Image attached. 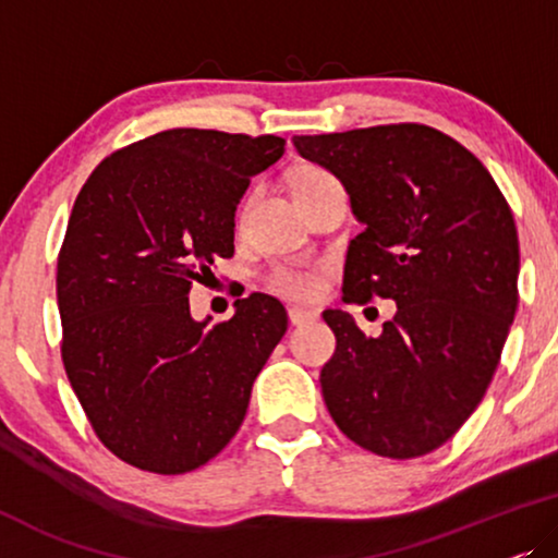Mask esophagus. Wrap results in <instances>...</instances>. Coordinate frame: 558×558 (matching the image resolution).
Listing matches in <instances>:
<instances>
[{
	"instance_id": "34e87169",
	"label": "esophagus",
	"mask_w": 558,
	"mask_h": 558,
	"mask_svg": "<svg viewBox=\"0 0 558 558\" xmlns=\"http://www.w3.org/2000/svg\"><path fill=\"white\" fill-rule=\"evenodd\" d=\"M288 318H290V326H305V324H313L318 316L313 311H303V308H288Z\"/></svg>"
}]
</instances>
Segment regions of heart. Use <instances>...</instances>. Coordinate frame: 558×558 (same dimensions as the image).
<instances>
[{
    "mask_svg": "<svg viewBox=\"0 0 558 558\" xmlns=\"http://www.w3.org/2000/svg\"><path fill=\"white\" fill-rule=\"evenodd\" d=\"M333 182L336 179L328 174L326 169L308 167L295 177L293 192L301 194V192L316 190V186L333 184ZM247 204H250V199H245V204H242V211L247 209ZM268 286H270V290H276V293H280V295L293 298V301H311V298L318 295L320 280L313 270L295 268V265H276L268 276Z\"/></svg>",
    "mask_w": 558,
    "mask_h": 558,
    "instance_id": "b5f03b06",
    "label": "heart"
}]
</instances>
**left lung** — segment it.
Listing matches in <instances>:
<instances>
[{"instance_id": "left-lung-1", "label": "left lung", "mask_w": 558, "mask_h": 558, "mask_svg": "<svg viewBox=\"0 0 558 558\" xmlns=\"http://www.w3.org/2000/svg\"><path fill=\"white\" fill-rule=\"evenodd\" d=\"M331 171L364 225L347 253L343 301L389 298L366 336L324 311L336 351L320 391L343 435L381 458H420L462 427L488 389L518 308V232L488 169L420 123L293 136Z\"/></svg>"}]
</instances>
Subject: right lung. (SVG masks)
<instances>
[{"label": "right lung", "instance_id": "add662e5", "mask_svg": "<svg viewBox=\"0 0 558 558\" xmlns=\"http://www.w3.org/2000/svg\"><path fill=\"white\" fill-rule=\"evenodd\" d=\"M278 136L171 129L104 159L58 257L62 364L116 458L159 475L209 462L245 420L255 376L288 328L253 293L209 326L190 290L234 253V211L276 163Z\"/></svg>", "mask_w": 558, "mask_h": 558}]
</instances>
